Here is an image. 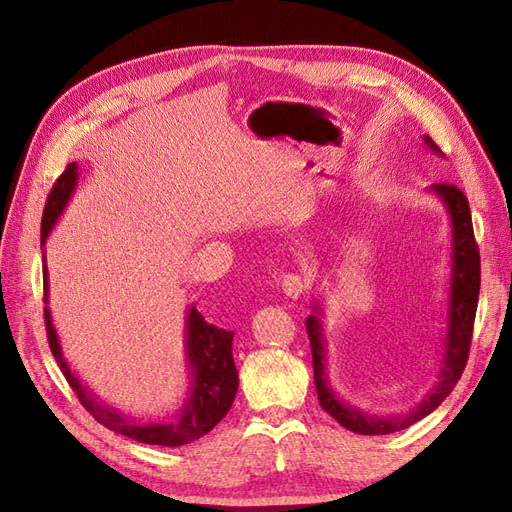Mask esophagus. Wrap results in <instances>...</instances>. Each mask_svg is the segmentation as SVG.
Segmentation results:
<instances>
[{
  "label": "esophagus",
  "instance_id": "1",
  "mask_svg": "<svg viewBox=\"0 0 512 512\" xmlns=\"http://www.w3.org/2000/svg\"><path fill=\"white\" fill-rule=\"evenodd\" d=\"M282 290H284L286 297L299 299L301 294H303V290H305V280H303L301 275H297V273H288V275L282 277Z\"/></svg>",
  "mask_w": 512,
  "mask_h": 512
}]
</instances>
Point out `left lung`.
<instances>
[{
	"mask_svg": "<svg viewBox=\"0 0 512 512\" xmlns=\"http://www.w3.org/2000/svg\"><path fill=\"white\" fill-rule=\"evenodd\" d=\"M423 143L442 156L429 136H423ZM429 192L436 196L444 211L448 213V224H451V277H448V299H446V329L440 354L438 380L433 382L429 393L418 401L410 412L401 414H369L359 408L350 406L348 401L339 397L327 374V337H324L322 316L324 309L318 299L312 301L314 314L305 320L309 344H312L314 356V380L320 406L327 410L335 421L361 436H386L406 429L421 421L427 414L436 410L442 401L451 395L457 380L463 374V367L468 363V352L472 342V327L478 305L480 290V256L474 241L472 215L468 198L455 185L433 183Z\"/></svg>",
	"mask_w": 512,
	"mask_h": 512,
	"instance_id": "obj_1",
	"label": "left lung"
}]
</instances>
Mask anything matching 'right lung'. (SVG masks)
<instances>
[{
	"label": "right lung",
	"instance_id": "right-lung-1",
	"mask_svg": "<svg viewBox=\"0 0 512 512\" xmlns=\"http://www.w3.org/2000/svg\"><path fill=\"white\" fill-rule=\"evenodd\" d=\"M76 181H79V166L72 162L55 181L49 200H46L40 230L42 247L46 239H49L57 220L61 218V213L68 207L76 190ZM42 262L44 303H49V269H46L44 252ZM44 322L51 352L59 369L64 371L66 380L70 382L72 391L79 395L85 410L91 412V416L98 423L115 433H121V436L158 446L190 444L203 438L205 433L218 425L228 414L232 401H235L239 389V374L235 361H232V337H235V333L209 324L203 314L198 312L196 305H190L188 316H185V365H188L190 371V391L170 418H132L119 408L100 401L96 393L81 382V378L76 376V371H72L70 363L66 361L49 305L44 307Z\"/></svg>",
	"mask_w": 512,
	"mask_h": 512
}]
</instances>
